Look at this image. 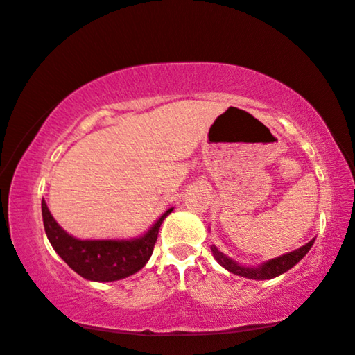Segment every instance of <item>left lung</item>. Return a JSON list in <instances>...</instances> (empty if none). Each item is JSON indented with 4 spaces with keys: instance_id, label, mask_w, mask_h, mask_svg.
<instances>
[{
    "instance_id": "8db88e82",
    "label": "left lung",
    "mask_w": 355,
    "mask_h": 355,
    "mask_svg": "<svg viewBox=\"0 0 355 355\" xmlns=\"http://www.w3.org/2000/svg\"><path fill=\"white\" fill-rule=\"evenodd\" d=\"M315 240H310L309 243L304 245V247L295 250V252H291V253H286L282 254L279 258H274V259H269L268 263L261 264V266L258 268H243L237 264L235 261H232L230 258H227L225 254H222L219 250H217L214 245L211 247V252L214 254V258L219 261L220 266H224L227 271L237 274V276H243V277H248V279H258V281H263V279H272V277L279 276V274L289 271L292 266H295L297 263L300 261L302 258L305 257L306 253H309V250L311 248V245H313Z\"/></svg>"
}]
</instances>
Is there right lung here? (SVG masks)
Returning a JSON list of instances; mask_svg holds the SVG:
<instances>
[{
    "label": "right lung",
    "mask_w": 355,
    "mask_h": 355,
    "mask_svg": "<svg viewBox=\"0 0 355 355\" xmlns=\"http://www.w3.org/2000/svg\"><path fill=\"white\" fill-rule=\"evenodd\" d=\"M172 209L165 211L144 237L135 240H78L64 232L42 200L45 234L68 266L89 281H118L138 272L149 261L159 227Z\"/></svg>",
    "instance_id": "right-lung-1"
}]
</instances>
